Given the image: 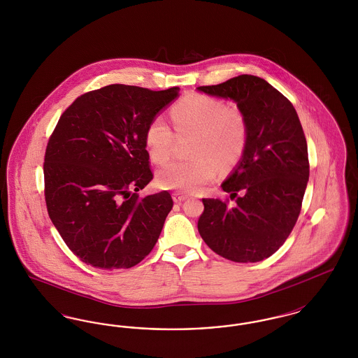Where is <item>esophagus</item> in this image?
<instances>
[{"mask_svg": "<svg viewBox=\"0 0 358 358\" xmlns=\"http://www.w3.org/2000/svg\"><path fill=\"white\" fill-rule=\"evenodd\" d=\"M187 199V194H184V193H180V192L173 193V201H174V203H182V201H185Z\"/></svg>", "mask_w": 358, "mask_h": 358, "instance_id": "obj_1", "label": "esophagus"}]
</instances>
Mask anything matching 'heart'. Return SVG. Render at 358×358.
I'll return each instance as SVG.
<instances>
[{"label":"heart","instance_id":"1","mask_svg":"<svg viewBox=\"0 0 358 358\" xmlns=\"http://www.w3.org/2000/svg\"><path fill=\"white\" fill-rule=\"evenodd\" d=\"M180 138L192 136L187 161H174L157 174L164 189L197 192L212 182L219 173L238 165L247 148L248 129L244 115L225 103L206 95H190L171 111ZM176 136L171 126L155 117L145 133L146 149L155 164H165L173 153Z\"/></svg>","mask_w":358,"mask_h":358}]
</instances>
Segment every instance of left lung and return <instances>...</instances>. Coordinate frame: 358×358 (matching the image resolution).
I'll list each match as a JSON object with an SVG mask.
<instances>
[{
	"label": "left lung",
	"mask_w": 358,
	"mask_h": 358,
	"mask_svg": "<svg viewBox=\"0 0 358 358\" xmlns=\"http://www.w3.org/2000/svg\"><path fill=\"white\" fill-rule=\"evenodd\" d=\"M197 90L236 102L248 129L245 152L222 184L236 205L203 199L199 232L217 255L260 262L283 245L301 213L310 171L301 120L283 94L254 75Z\"/></svg>",
	"instance_id": "left-lung-1"
}]
</instances>
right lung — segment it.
Segmentation results:
<instances>
[{
  "label": "right lung",
  "mask_w": 358,
  "mask_h": 358,
  "mask_svg": "<svg viewBox=\"0 0 358 358\" xmlns=\"http://www.w3.org/2000/svg\"><path fill=\"white\" fill-rule=\"evenodd\" d=\"M110 85L62 114L44 158L48 215L69 250L101 270L130 268L153 250L173 208L168 190L139 199L153 180L145 133L178 96Z\"/></svg>",
  "instance_id": "right-lung-1"
}]
</instances>
